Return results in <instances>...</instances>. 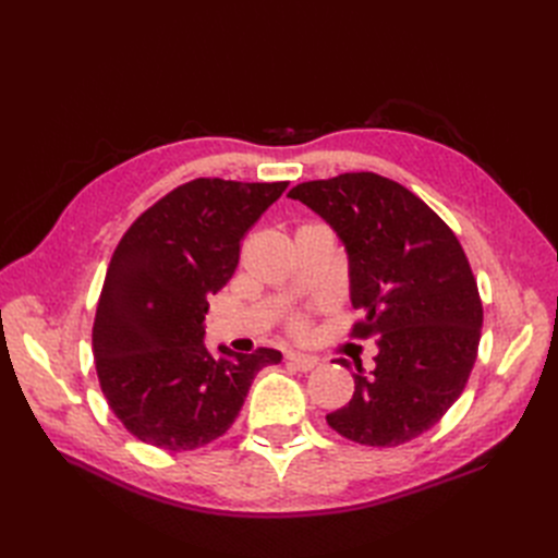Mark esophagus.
I'll return each instance as SVG.
<instances>
[{"mask_svg":"<svg viewBox=\"0 0 558 558\" xmlns=\"http://www.w3.org/2000/svg\"><path fill=\"white\" fill-rule=\"evenodd\" d=\"M286 361H289L293 367H298L300 373H310L318 365V359L305 356V353H286Z\"/></svg>","mask_w":558,"mask_h":558,"instance_id":"34e87169","label":"esophagus"}]
</instances>
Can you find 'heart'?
<instances>
[{
  "mask_svg": "<svg viewBox=\"0 0 558 558\" xmlns=\"http://www.w3.org/2000/svg\"><path fill=\"white\" fill-rule=\"evenodd\" d=\"M286 328H289V332H293V335H307L310 332V318L305 314H293L289 318V324H286Z\"/></svg>",
  "mask_w": 558,
  "mask_h": 558,
  "instance_id": "b5f03b06",
  "label": "heart"
}]
</instances>
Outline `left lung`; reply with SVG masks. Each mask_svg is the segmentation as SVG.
I'll return each instance as SVG.
<instances>
[{
  "instance_id": "left-lung-1",
  "label": "left lung",
  "mask_w": 558,
  "mask_h": 558,
  "mask_svg": "<svg viewBox=\"0 0 558 558\" xmlns=\"http://www.w3.org/2000/svg\"><path fill=\"white\" fill-rule=\"evenodd\" d=\"M289 197L347 244L361 312L351 337L379 347L373 373L359 361L356 391L328 426L367 447L414 440L459 400L477 361L484 307L459 238L424 199L375 172L298 183Z\"/></svg>"
}]
</instances>
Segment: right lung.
Here are the masks:
<instances>
[{"mask_svg": "<svg viewBox=\"0 0 558 558\" xmlns=\"http://www.w3.org/2000/svg\"><path fill=\"white\" fill-rule=\"evenodd\" d=\"M289 181L193 179L160 197L118 242L99 293L93 353L102 393L137 440L193 451L228 433L277 349L221 359L205 349L209 295L232 279L242 238Z\"/></svg>", "mask_w": 558, "mask_h": 558, "instance_id": "1", "label": "right lung"}]
</instances>
